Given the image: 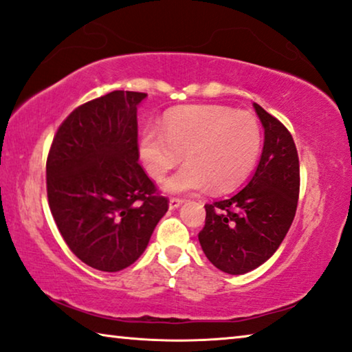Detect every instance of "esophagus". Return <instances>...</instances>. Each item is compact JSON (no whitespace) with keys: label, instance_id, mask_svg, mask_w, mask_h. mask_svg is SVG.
<instances>
[{"label":"esophagus","instance_id":"34e87169","mask_svg":"<svg viewBox=\"0 0 352 352\" xmlns=\"http://www.w3.org/2000/svg\"><path fill=\"white\" fill-rule=\"evenodd\" d=\"M182 203H184V199H182V198H170V209H176V208H179Z\"/></svg>","mask_w":352,"mask_h":352}]
</instances>
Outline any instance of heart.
I'll return each mask as SVG.
<instances>
[{
	"label": "heart",
	"instance_id": "b5f03b06",
	"mask_svg": "<svg viewBox=\"0 0 352 352\" xmlns=\"http://www.w3.org/2000/svg\"><path fill=\"white\" fill-rule=\"evenodd\" d=\"M261 129L248 113L228 107L195 105L166 113L164 126L146 127L138 153L148 175L164 179L186 155L187 164L165 182L171 193L208 187L223 192L236 187L255 166L261 153Z\"/></svg>",
	"mask_w": 352,
	"mask_h": 352
}]
</instances>
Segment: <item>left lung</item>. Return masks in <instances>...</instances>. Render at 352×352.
<instances>
[{
  "instance_id": "obj_1",
  "label": "left lung",
  "mask_w": 352,
  "mask_h": 352,
  "mask_svg": "<svg viewBox=\"0 0 352 352\" xmlns=\"http://www.w3.org/2000/svg\"><path fill=\"white\" fill-rule=\"evenodd\" d=\"M264 127L255 175L228 198L204 204L206 220L198 239L215 267L231 275L261 266L282 244L299 199V155L288 129L253 104Z\"/></svg>"
}]
</instances>
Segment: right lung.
Returning <instances> with one entry per match:
<instances>
[{
  "label": "right lung",
  "instance_id": "1",
  "mask_svg": "<svg viewBox=\"0 0 352 352\" xmlns=\"http://www.w3.org/2000/svg\"><path fill=\"white\" fill-rule=\"evenodd\" d=\"M148 94L113 91L58 127L47 157V197L67 247L85 264L118 272L142 256L168 210L138 164L137 107Z\"/></svg>",
  "mask_w": 352,
  "mask_h": 352
}]
</instances>
